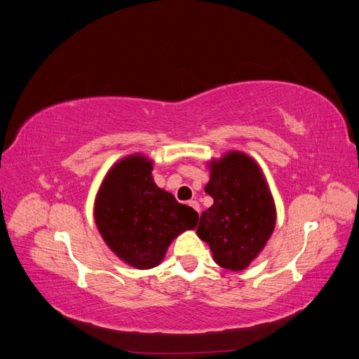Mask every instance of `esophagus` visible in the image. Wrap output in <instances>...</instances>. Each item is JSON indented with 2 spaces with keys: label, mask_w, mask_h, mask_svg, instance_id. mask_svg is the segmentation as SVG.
<instances>
[{
  "label": "esophagus",
  "mask_w": 359,
  "mask_h": 359,
  "mask_svg": "<svg viewBox=\"0 0 359 359\" xmlns=\"http://www.w3.org/2000/svg\"><path fill=\"white\" fill-rule=\"evenodd\" d=\"M189 205L191 206V208L196 210L198 212L201 211V206H199V202H198V201H194V199H193V201H190V202H189Z\"/></svg>",
  "instance_id": "esophagus-1"
}]
</instances>
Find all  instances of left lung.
I'll return each mask as SVG.
<instances>
[{
	"instance_id": "8db88e82",
	"label": "left lung",
	"mask_w": 359,
	"mask_h": 359,
	"mask_svg": "<svg viewBox=\"0 0 359 359\" xmlns=\"http://www.w3.org/2000/svg\"><path fill=\"white\" fill-rule=\"evenodd\" d=\"M205 193L214 203L201 214L198 236L210 245L217 265L243 271L265 248L277 211L262 169L241 151L211 158Z\"/></svg>"
}]
</instances>
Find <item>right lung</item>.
<instances>
[{"instance_id": "add662e5", "label": "right lung", "mask_w": 359, "mask_h": 359, "mask_svg": "<svg viewBox=\"0 0 359 359\" xmlns=\"http://www.w3.org/2000/svg\"><path fill=\"white\" fill-rule=\"evenodd\" d=\"M153 160L132 154L107 170L94 201V222L103 241L124 264L151 269L170 243L198 224V212L157 187Z\"/></svg>"}]
</instances>
